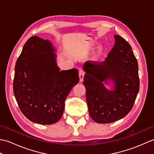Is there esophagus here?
I'll return each instance as SVG.
<instances>
[{"label":"esophagus","instance_id":"esophagus-1","mask_svg":"<svg viewBox=\"0 0 154 154\" xmlns=\"http://www.w3.org/2000/svg\"><path fill=\"white\" fill-rule=\"evenodd\" d=\"M84 75H85L84 72L83 71H79V79H80V82H82V81H83Z\"/></svg>","mask_w":154,"mask_h":154}]
</instances>
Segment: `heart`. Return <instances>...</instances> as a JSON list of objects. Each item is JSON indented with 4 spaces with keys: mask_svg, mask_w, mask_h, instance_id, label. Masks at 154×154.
Instances as JSON below:
<instances>
[{
    "mask_svg": "<svg viewBox=\"0 0 154 154\" xmlns=\"http://www.w3.org/2000/svg\"><path fill=\"white\" fill-rule=\"evenodd\" d=\"M103 51H104L103 47V46H99V48L97 49V51L93 55V57H92L93 60L95 61H99L100 59L101 56H102V55L103 54Z\"/></svg>",
    "mask_w": 154,
    "mask_h": 154,
    "instance_id": "obj_1",
    "label": "heart"
}]
</instances>
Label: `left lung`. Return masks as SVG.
<instances>
[{"label": "left lung", "instance_id": "1", "mask_svg": "<svg viewBox=\"0 0 154 154\" xmlns=\"http://www.w3.org/2000/svg\"><path fill=\"white\" fill-rule=\"evenodd\" d=\"M115 44L103 62L87 61L83 85L90 116L109 124L126 116L132 109L140 88L138 61L128 42L114 35ZM111 82L110 90L106 84Z\"/></svg>", "mask_w": 154, "mask_h": 154}]
</instances>
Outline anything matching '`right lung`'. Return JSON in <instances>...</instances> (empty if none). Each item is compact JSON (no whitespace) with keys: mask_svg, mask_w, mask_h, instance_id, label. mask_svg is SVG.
Masks as SVG:
<instances>
[{"mask_svg":"<svg viewBox=\"0 0 154 154\" xmlns=\"http://www.w3.org/2000/svg\"><path fill=\"white\" fill-rule=\"evenodd\" d=\"M55 51L50 41L34 35L16 61L14 97L24 115L37 124H52L61 119L65 99L79 81L77 69L60 71Z\"/></svg>","mask_w":154,"mask_h":154,"instance_id":"right-lung-1","label":"right lung"}]
</instances>
